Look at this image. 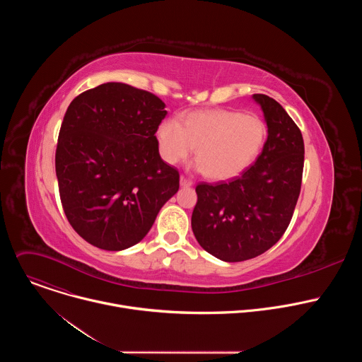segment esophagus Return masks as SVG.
Returning <instances> with one entry per match:
<instances>
[{"label": "esophagus", "instance_id": "34e87169", "mask_svg": "<svg viewBox=\"0 0 362 362\" xmlns=\"http://www.w3.org/2000/svg\"><path fill=\"white\" fill-rule=\"evenodd\" d=\"M192 185H193V182H192L190 179H187V177H185V176L180 177V186H182V187H190Z\"/></svg>", "mask_w": 362, "mask_h": 362}]
</instances>
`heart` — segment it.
<instances>
[{
  "label": "heart",
  "mask_w": 362,
  "mask_h": 362,
  "mask_svg": "<svg viewBox=\"0 0 362 362\" xmlns=\"http://www.w3.org/2000/svg\"><path fill=\"white\" fill-rule=\"evenodd\" d=\"M265 137L259 117L223 109L193 112L180 123L169 119L158 129L160 154L169 165L186 160L196 147V162L214 180L232 179L249 168Z\"/></svg>",
  "instance_id": "heart-1"
}]
</instances>
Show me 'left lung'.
<instances>
[{
  "label": "left lung",
  "mask_w": 362,
  "mask_h": 362,
  "mask_svg": "<svg viewBox=\"0 0 362 362\" xmlns=\"http://www.w3.org/2000/svg\"><path fill=\"white\" fill-rule=\"evenodd\" d=\"M268 126L256 162L228 182L196 186L192 230L218 259L242 262L272 247L285 233L300 192L303 139L276 100L253 94Z\"/></svg>",
  "instance_id": "left-lung-1"
}]
</instances>
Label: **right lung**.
I'll return each instance as SVG.
<instances>
[{"label":"right lung","instance_id":"obj_1","mask_svg":"<svg viewBox=\"0 0 362 362\" xmlns=\"http://www.w3.org/2000/svg\"><path fill=\"white\" fill-rule=\"evenodd\" d=\"M165 103L124 83L78 94L66 112L56 150L64 214L90 245L123 250L150 230L179 190V172L159 154Z\"/></svg>","mask_w":362,"mask_h":362}]
</instances>
